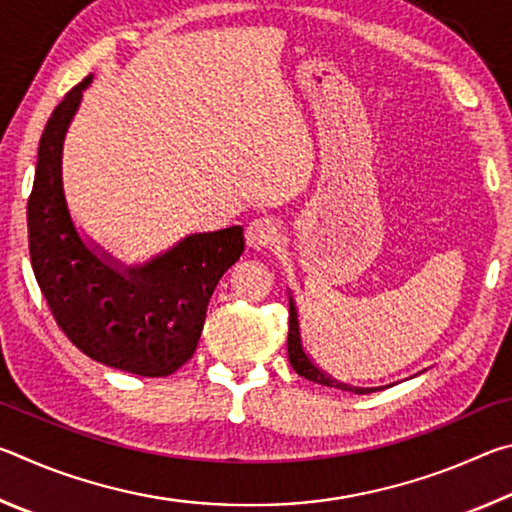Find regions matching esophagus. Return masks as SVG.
<instances>
[{"mask_svg": "<svg viewBox=\"0 0 512 512\" xmlns=\"http://www.w3.org/2000/svg\"><path fill=\"white\" fill-rule=\"evenodd\" d=\"M280 239V225L275 219H268V216H259L253 219L246 228V244L253 250H268L277 244Z\"/></svg>", "mask_w": 512, "mask_h": 512, "instance_id": "esophagus-1", "label": "esophagus"}]
</instances>
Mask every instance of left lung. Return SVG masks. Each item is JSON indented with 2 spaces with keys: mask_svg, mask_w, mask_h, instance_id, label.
Segmentation results:
<instances>
[{
  "mask_svg": "<svg viewBox=\"0 0 512 512\" xmlns=\"http://www.w3.org/2000/svg\"><path fill=\"white\" fill-rule=\"evenodd\" d=\"M287 348H289L291 366L300 377H305L309 381H316V384H323V386H329V388H341V391H350V393H359V395L377 391V388H359V386L341 384V381L329 377L327 372L320 370L316 363L309 359V354L305 352V348H302L300 320H298V309H296V302H293V298H289V341H287Z\"/></svg>",
  "mask_w": 512,
  "mask_h": 512,
  "instance_id": "obj_1",
  "label": "left lung"
}]
</instances>
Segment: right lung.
Masks as SVG:
<instances>
[{
    "mask_svg": "<svg viewBox=\"0 0 512 512\" xmlns=\"http://www.w3.org/2000/svg\"><path fill=\"white\" fill-rule=\"evenodd\" d=\"M90 81L65 94L40 137L27 205L31 266L58 327L83 354L133 375L167 377L192 359L216 284L244 253V228L189 235L124 268L83 241L65 201L63 140Z\"/></svg>",
    "mask_w": 512,
    "mask_h": 512,
    "instance_id": "add662e5",
    "label": "right lung"
}]
</instances>
